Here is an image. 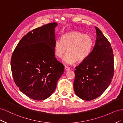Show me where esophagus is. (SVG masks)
Returning a JSON list of instances; mask_svg holds the SVG:
<instances>
[{"label":"esophagus","mask_w":123,"mask_h":123,"mask_svg":"<svg viewBox=\"0 0 123 123\" xmlns=\"http://www.w3.org/2000/svg\"><path fill=\"white\" fill-rule=\"evenodd\" d=\"M70 69V68L69 67H68L65 66V70L66 71H69Z\"/></svg>","instance_id":"obj_1"}]
</instances>
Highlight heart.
<instances>
[{"label":"heart","mask_w":123,"mask_h":123,"mask_svg":"<svg viewBox=\"0 0 123 123\" xmlns=\"http://www.w3.org/2000/svg\"><path fill=\"white\" fill-rule=\"evenodd\" d=\"M93 40L88 34L73 31L62 35L61 40L57 39L54 46V53L59 58L65 56L67 48L68 53L64 59V62L72 65L76 61L81 62L86 59L92 51Z\"/></svg>","instance_id":"heart-1"}]
</instances>
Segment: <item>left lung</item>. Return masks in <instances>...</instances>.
Instances as JSON below:
<instances>
[{"label":"left lung","mask_w":123,"mask_h":123,"mask_svg":"<svg viewBox=\"0 0 123 123\" xmlns=\"http://www.w3.org/2000/svg\"><path fill=\"white\" fill-rule=\"evenodd\" d=\"M96 39L88 57L75 67L73 87L75 94L85 100L101 95L108 87L114 75L112 47L102 31L95 27Z\"/></svg>","instance_id":"obj_1"}]
</instances>
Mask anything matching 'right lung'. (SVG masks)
Here are the masks:
<instances>
[{
  "label": "right lung",
  "instance_id": "obj_1",
  "mask_svg": "<svg viewBox=\"0 0 123 123\" xmlns=\"http://www.w3.org/2000/svg\"><path fill=\"white\" fill-rule=\"evenodd\" d=\"M50 23L25 35L15 49L11 60L14 82L29 98L46 99L56 88L64 66L55 57V28Z\"/></svg>",
  "mask_w": 123,
  "mask_h": 123
}]
</instances>
